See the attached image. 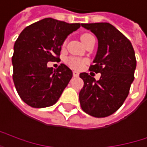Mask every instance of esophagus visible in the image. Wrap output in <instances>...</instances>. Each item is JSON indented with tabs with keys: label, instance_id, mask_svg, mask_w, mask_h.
Here are the masks:
<instances>
[{
	"label": "esophagus",
	"instance_id": "esophagus-1",
	"mask_svg": "<svg viewBox=\"0 0 147 147\" xmlns=\"http://www.w3.org/2000/svg\"><path fill=\"white\" fill-rule=\"evenodd\" d=\"M73 75H74V77H78L79 76V73L77 71H74L73 72Z\"/></svg>",
	"mask_w": 147,
	"mask_h": 147
}]
</instances>
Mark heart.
<instances>
[{
    "mask_svg": "<svg viewBox=\"0 0 147 147\" xmlns=\"http://www.w3.org/2000/svg\"><path fill=\"white\" fill-rule=\"evenodd\" d=\"M92 36L91 34H84L80 36V39L82 40L83 43H85V41L90 37ZM66 44V41L64 42V45ZM66 62L67 64L73 69H75V70H80L82 69L85 65L87 63V60L86 59H82V58H79V57H74V56H70L68 58L66 59Z\"/></svg>",
    "mask_w": 147,
    "mask_h": 147,
    "instance_id": "b5f03b06",
    "label": "heart"
}]
</instances>
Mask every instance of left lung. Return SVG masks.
<instances>
[{"label": "left lung", "instance_id": "1", "mask_svg": "<svg viewBox=\"0 0 147 147\" xmlns=\"http://www.w3.org/2000/svg\"><path fill=\"white\" fill-rule=\"evenodd\" d=\"M81 26L94 33L99 42L94 65L89 70L100 73L99 80L87 73L80 77L84 81L79 99L82 110L96 118L107 117L124 103L134 80L136 58L132 43L116 28L107 22Z\"/></svg>", "mask_w": 147, "mask_h": 147}]
</instances>
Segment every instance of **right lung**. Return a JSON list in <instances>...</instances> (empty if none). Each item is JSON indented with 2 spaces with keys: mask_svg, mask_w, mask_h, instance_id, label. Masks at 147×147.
<instances>
[{
  "mask_svg": "<svg viewBox=\"0 0 147 147\" xmlns=\"http://www.w3.org/2000/svg\"><path fill=\"white\" fill-rule=\"evenodd\" d=\"M81 24L52 18L34 22L20 34L13 46V80L21 99L34 108L55 104L73 77L64 64L54 69L47 62L60 59L67 36Z\"/></svg>",
  "mask_w": 147,
  "mask_h": 147,
  "instance_id": "right-lung-1",
  "label": "right lung"
}]
</instances>
